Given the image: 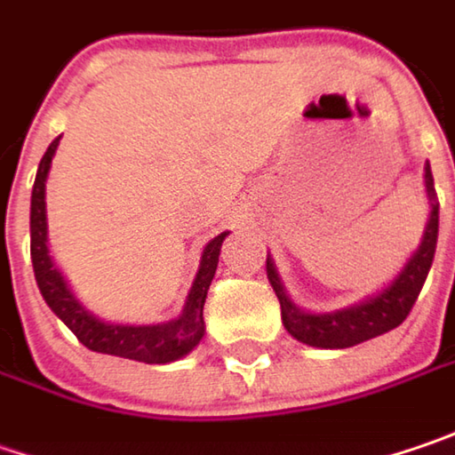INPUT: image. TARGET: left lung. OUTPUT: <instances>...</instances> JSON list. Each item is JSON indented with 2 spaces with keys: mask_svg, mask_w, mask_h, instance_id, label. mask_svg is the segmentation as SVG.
Returning <instances> with one entry per match:
<instances>
[{
  "mask_svg": "<svg viewBox=\"0 0 455 455\" xmlns=\"http://www.w3.org/2000/svg\"><path fill=\"white\" fill-rule=\"evenodd\" d=\"M425 192L430 199V220L420 240V248L412 253V259L404 263L397 279L387 286L381 294L371 299H363L358 305L335 309V312H305L294 305L286 294L284 284L276 274V266L266 259V274L274 286L279 305H282V323L291 338L315 348H351L363 340H371L376 335H384L389 330L402 325L410 315L412 305L418 302L422 284L427 279V271L433 266L435 243H438V202L430 164H425Z\"/></svg>",
  "mask_w": 455,
  "mask_h": 455,
  "instance_id": "left-lung-1",
  "label": "left lung"
}]
</instances>
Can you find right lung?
Wrapping results in <instances>:
<instances>
[{"label":"right lung","instance_id":"obj_1","mask_svg":"<svg viewBox=\"0 0 455 455\" xmlns=\"http://www.w3.org/2000/svg\"><path fill=\"white\" fill-rule=\"evenodd\" d=\"M58 140H60V135L48 146L45 156L40 158L33 184V199H30V256H33L35 282H37L43 299L89 351L132 358V361H143V363H171L176 358H184L187 353L199 346V340L204 335V317H202L204 299H207V289L215 279L220 248H222V240L228 238V233H220L217 238L204 245L199 271H196L194 284L189 289V297H187L184 309L176 320L161 323V325L104 323L100 317H94L74 297V291L68 289L66 279L60 276V271L48 253L45 179H48V171H51L53 156H56Z\"/></svg>","mask_w":455,"mask_h":455}]
</instances>
